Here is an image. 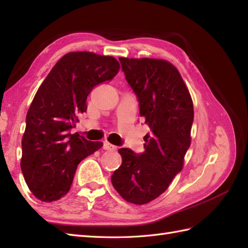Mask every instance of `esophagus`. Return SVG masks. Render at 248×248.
Masks as SVG:
<instances>
[{"label": "esophagus", "instance_id": "esophagus-1", "mask_svg": "<svg viewBox=\"0 0 248 248\" xmlns=\"http://www.w3.org/2000/svg\"><path fill=\"white\" fill-rule=\"evenodd\" d=\"M103 149L104 150H115L116 147L114 145H112L108 141H104L103 143Z\"/></svg>", "mask_w": 248, "mask_h": 248}]
</instances>
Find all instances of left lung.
Segmentation results:
<instances>
[{"label":"left lung","instance_id":"1","mask_svg":"<svg viewBox=\"0 0 248 248\" xmlns=\"http://www.w3.org/2000/svg\"><path fill=\"white\" fill-rule=\"evenodd\" d=\"M130 86L140 102V117L149 125L140 155L120 148V167L112 184L125 202L141 205L157 198L180 172L191 145L194 107L180 72L157 59L119 57Z\"/></svg>","mask_w":248,"mask_h":248}]
</instances>
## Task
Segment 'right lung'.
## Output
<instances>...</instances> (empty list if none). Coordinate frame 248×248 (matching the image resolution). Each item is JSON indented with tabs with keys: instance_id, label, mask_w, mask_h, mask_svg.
Listing matches in <instances>:
<instances>
[{
	"instance_id": "right-lung-1",
	"label": "right lung",
	"mask_w": 248,
	"mask_h": 248,
	"mask_svg": "<svg viewBox=\"0 0 248 248\" xmlns=\"http://www.w3.org/2000/svg\"><path fill=\"white\" fill-rule=\"evenodd\" d=\"M120 69L113 56L69 52L57 61L39 86L26 115L21 170L30 191L45 202L69 192L78 163L101 148L70 129L87 108L92 89Z\"/></svg>"
}]
</instances>
